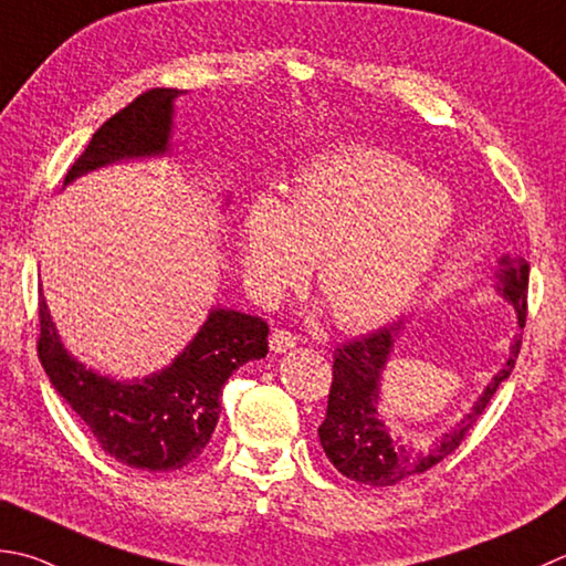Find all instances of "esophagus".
<instances>
[{
	"label": "esophagus",
	"instance_id": "obj_1",
	"mask_svg": "<svg viewBox=\"0 0 566 566\" xmlns=\"http://www.w3.org/2000/svg\"><path fill=\"white\" fill-rule=\"evenodd\" d=\"M270 346L276 353H284V350H292L298 346V336H294L292 331H284V328H276L272 338H270Z\"/></svg>",
	"mask_w": 566,
	"mask_h": 566
}]
</instances>
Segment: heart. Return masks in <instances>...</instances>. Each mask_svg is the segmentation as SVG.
Listing matches in <instances>:
<instances>
[{"label": "heart", "mask_w": 566, "mask_h": 566, "mask_svg": "<svg viewBox=\"0 0 566 566\" xmlns=\"http://www.w3.org/2000/svg\"><path fill=\"white\" fill-rule=\"evenodd\" d=\"M453 198L415 166L378 149H346L306 164L290 203L254 196L242 223V262L260 298L318 286L343 328L395 316L449 238Z\"/></svg>", "instance_id": "b5f03b06"}]
</instances>
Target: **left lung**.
<instances>
[{"instance_id": "obj_1", "label": "left lung", "mask_w": 566, "mask_h": 566, "mask_svg": "<svg viewBox=\"0 0 566 566\" xmlns=\"http://www.w3.org/2000/svg\"><path fill=\"white\" fill-rule=\"evenodd\" d=\"M527 284L530 264L523 258L503 254L495 272V290L515 306L520 328H525L527 318ZM402 328V321H392V324L334 350V380L328 390L326 419L318 427L321 447H324L328 461L346 479L375 485V489L395 485L444 461L467 439L475 419L493 400L497 385L511 378L520 343H523V336H515L505 368L495 375L479 402L449 434H441V439L424 447H405L387 434L385 424L378 419V409H375L380 402V373Z\"/></svg>"}]
</instances>
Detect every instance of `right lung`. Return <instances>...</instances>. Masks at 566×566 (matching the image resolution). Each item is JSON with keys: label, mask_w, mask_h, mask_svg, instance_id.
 Returning <instances> with one entry per match:
<instances>
[{"label": "right lung", "mask_w": 566, "mask_h": 566, "mask_svg": "<svg viewBox=\"0 0 566 566\" xmlns=\"http://www.w3.org/2000/svg\"><path fill=\"white\" fill-rule=\"evenodd\" d=\"M176 87H151L99 127L65 174L169 149ZM268 321L213 308L169 368L144 382H115L69 356L39 290V360L51 385L93 431L105 453L132 469L176 471L196 461L216 431L223 385L240 365L268 356Z\"/></svg>", "instance_id": "right-lung-1"}]
</instances>
